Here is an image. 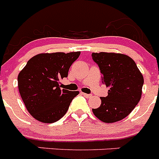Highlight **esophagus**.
Masks as SVG:
<instances>
[{
  "instance_id": "1",
  "label": "esophagus",
  "mask_w": 159,
  "mask_h": 159,
  "mask_svg": "<svg viewBox=\"0 0 159 159\" xmlns=\"http://www.w3.org/2000/svg\"><path fill=\"white\" fill-rule=\"evenodd\" d=\"M82 95H84V97H86V98H91L92 96V95H90V94H86V93H83L82 92Z\"/></svg>"
}]
</instances>
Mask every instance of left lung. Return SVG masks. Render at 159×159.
<instances>
[{"mask_svg": "<svg viewBox=\"0 0 159 159\" xmlns=\"http://www.w3.org/2000/svg\"><path fill=\"white\" fill-rule=\"evenodd\" d=\"M92 57L102 73V83L109 88L107 96L100 98V107L92 109L93 114L104 123L120 121L134 110L141 99L143 75L127 55L93 52Z\"/></svg>", "mask_w": 159, "mask_h": 159, "instance_id": "8db88e82", "label": "left lung"}]
</instances>
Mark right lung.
<instances>
[{"label":"right lung","mask_w":159,"mask_h":159,"mask_svg":"<svg viewBox=\"0 0 159 159\" xmlns=\"http://www.w3.org/2000/svg\"><path fill=\"white\" fill-rule=\"evenodd\" d=\"M80 52L38 54L28 61L17 77L24 103L32 117L42 123L58 121L79 94L60 89V80L67 77Z\"/></svg>","instance_id":"obj_1"}]
</instances>
